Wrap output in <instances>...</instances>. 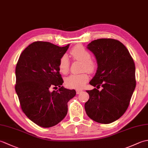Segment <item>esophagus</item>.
Here are the masks:
<instances>
[{
    "label": "esophagus",
    "mask_w": 148,
    "mask_h": 148,
    "mask_svg": "<svg viewBox=\"0 0 148 148\" xmlns=\"http://www.w3.org/2000/svg\"><path fill=\"white\" fill-rule=\"evenodd\" d=\"M82 92H83V90H76V93H77V94H79V93H81Z\"/></svg>",
    "instance_id": "obj_1"
}]
</instances>
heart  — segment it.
I'll return each instance as SVG.
<instances>
[{
	"label": "heart",
	"instance_id": "obj_1",
	"mask_svg": "<svg viewBox=\"0 0 148 148\" xmlns=\"http://www.w3.org/2000/svg\"><path fill=\"white\" fill-rule=\"evenodd\" d=\"M70 53L74 60L82 62V71H86L89 73H93L97 69V64L93 59L89 51L81 45H77L73 47L70 51ZM59 71L63 74H67L69 69V60L67 55H63L59 60ZM88 76L86 72L80 74H72L66 78L65 84L69 88L79 89L85 84Z\"/></svg>",
	"mask_w": 148,
	"mask_h": 148
}]
</instances>
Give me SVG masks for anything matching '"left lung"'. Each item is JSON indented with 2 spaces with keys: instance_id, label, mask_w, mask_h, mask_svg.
Returning <instances> with one entry per match:
<instances>
[{
  "instance_id": "left-lung-1",
  "label": "left lung",
  "mask_w": 148,
  "mask_h": 148,
  "mask_svg": "<svg viewBox=\"0 0 148 148\" xmlns=\"http://www.w3.org/2000/svg\"><path fill=\"white\" fill-rule=\"evenodd\" d=\"M88 48L98 64L90 84L102 89L86 90L90 98L84 109L93 121L111 123L122 116L130 104L136 86L135 63L126 47L114 39L94 40Z\"/></svg>"
}]
</instances>
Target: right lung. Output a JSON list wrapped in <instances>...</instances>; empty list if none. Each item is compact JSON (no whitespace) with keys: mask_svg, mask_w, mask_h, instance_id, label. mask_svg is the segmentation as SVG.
<instances>
[{"mask_svg":"<svg viewBox=\"0 0 148 148\" xmlns=\"http://www.w3.org/2000/svg\"><path fill=\"white\" fill-rule=\"evenodd\" d=\"M69 46L34 42L23 50L17 62L15 90L21 108L39 127L49 128L60 122L67 115V102L76 94L74 90L62 86L64 80L58 68ZM58 87V90L51 91Z\"/></svg>","mask_w":148,"mask_h":148,"instance_id":"right-lung-1","label":"right lung"}]
</instances>
